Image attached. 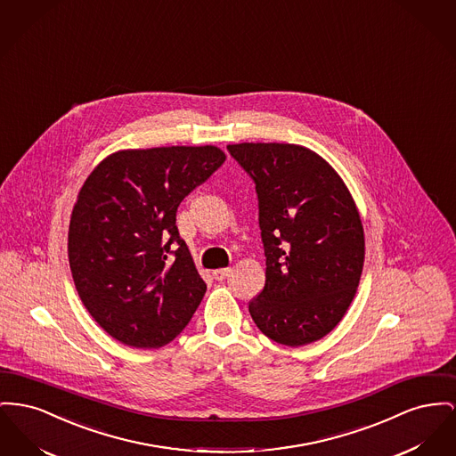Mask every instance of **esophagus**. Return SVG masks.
I'll list each match as a JSON object with an SVG mask.
<instances>
[{
  "instance_id": "34e87169",
  "label": "esophagus",
  "mask_w": 456,
  "mask_h": 456,
  "mask_svg": "<svg viewBox=\"0 0 456 456\" xmlns=\"http://www.w3.org/2000/svg\"><path fill=\"white\" fill-rule=\"evenodd\" d=\"M231 272H232L231 268H216L212 273H214L215 281H224V279H227L231 275Z\"/></svg>"
}]
</instances>
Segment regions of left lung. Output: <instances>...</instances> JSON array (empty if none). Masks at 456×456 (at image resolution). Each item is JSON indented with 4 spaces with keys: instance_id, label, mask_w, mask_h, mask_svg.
Masks as SVG:
<instances>
[{
    "instance_id": "8db88e82",
    "label": "left lung",
    "mask_w": 456,
    "mask_h": 456,
    "mask_svg": "<svg viewBox=\"0 0 456 456\" xmlns=\"http://www.w3.org/2000/svg\"><path fill=\"white\" fill-rule=\"evenodd\" d=\"M227 150L255 183L267 258L249 315L279 345H310L345 317L360 282L365 238L356 205L336 170L308 148L241 142Z\"/></svg>"
}]
</instances>
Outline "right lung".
<instances>
[{"instance_id": "1", "label": "right lung", "mask_w": 456, "mask_h": 456, "mask_svg": "<svg viewBox=\"0 0 456 456\" xmlns=\"http://www.w3.org/2000/svg\"><path fill=\"white\" fill-rule=\"evenodd\" d=\"M225 161L216 146L124 150L86 179L69 227V264L91 317L133 348H160L207 293L175 214Z\"/></svg>"}]
</instances>
